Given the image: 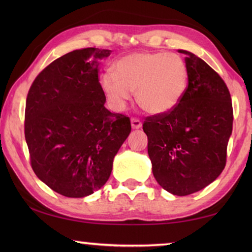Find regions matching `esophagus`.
Returning <instances> with one entry per match:
<instances>
[{
  "label": "esophagus",
  "mask_w": 252,
  "mask_h": 252,
  "mask_svg": "<svg viewBox=\"0 0 252 252\" xmlns=\"http://www.w3.org/2000/svg\"><path fill=\"white\" fill-rule=\"evenodd\" d=\"M131 126L132 129H140L142 126V122L136 118H132L131 119Z\"/></svg>",
  "instance_id": "esophagus-1"
}]
</instances>
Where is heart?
Returning a JSON list of instances; mask_svg holds the SVG:
<instances>
[{
    "label": "heart",
    "instance_id": "obj_1",
    "mask_svg": "<svg viewBox=\"0 0 252 252\" xmlns=\"http://www.w3.org/2000/svg\"><path fill=\"white\" fill-rule=\"evenodd\" d=\"M189 75L174 53L136 52L119 59L113 72L101 76V87L116 110H122L135 91L140 108L159 116L172 111L185 96Z\"/></svg>",
    "mask_w": 252,
    "mask_h": 252
}]
</instances>
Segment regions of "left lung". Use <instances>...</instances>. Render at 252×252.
Masks as SVG:
<instances>
[{"label": "left lung", "mask_w": 252, "mask_h": 252, "mask_svg": "<svg viewBox=\"0 0 252 252\" xmlns=\"http://www.w3.org/2000/svg\"><path fill=\"white\" fill-rule=\"evenodd\" d=\"M189 82L172 111L148 117L143 131L158 183L174 195L197 192L216 180L225 167L232 132L230 92L217 72L185 50Z\"/></svg>", "instance_id": "8db88e82"}]
</instances>
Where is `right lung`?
Here are the masks:
<instances>
[{
	"label": "right lung",
	"mask_w": 252,
	"mask_h": 252,
	"mask_svg": "<svg viewBox=\"0 0 252 252\" xmlns=\"http://www.w3.org/2000/svg\"><path fill=\"white\" fill-rule=\"evenodd\" d=\"M110 50H74L54 60L30 88L24 134L31 167L55 192L83 198L99 190L131 132L129 117L111 113L99 82Z\"/></svg>",
	"instance_id": "obj_1"
}]
</instances>
